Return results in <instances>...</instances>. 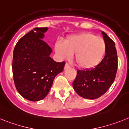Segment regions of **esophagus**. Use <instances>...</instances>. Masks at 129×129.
<instances>
[{
	"label": "esophagus",
	"instance_id": "obj_1",
	"mask_svg": "<svg viewBox=\"0 0 129 129\" xmlns=\"http://www.w3.org/2000/svg\"><path fill=\"white\" fill-rule=\"evenodd\" d=\"M69 67H70V65L68 64V63H66V65H65L64 69H68V68H69Z\"/></svg>",
	"mask_w": 129,
	"mask_h": 129
}]
</instances>
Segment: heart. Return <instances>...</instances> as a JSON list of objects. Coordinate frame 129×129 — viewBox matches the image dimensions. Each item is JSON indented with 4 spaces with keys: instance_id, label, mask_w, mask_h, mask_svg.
I'll return each instance as SVG.
<instances>
[{
    "instance_id": "obj_1",
    "label": "heart",
    "mask_w": 129,
    "mask_h": 129,
    "mask_svg": "<svg viewBox=\"0 0 129 129\" xmlns=\"http://www.w3.org/2000/svg\"><path fill=\"white\" fill-rule=\"evenodd\" d=\"M54 49L58 58L66 60L74 54L77 66L83 69L94 68L101 61L106 52V43L100 37L91 33L70 36L62 43L58 41Z\"/></svg>"
}]
</instances>
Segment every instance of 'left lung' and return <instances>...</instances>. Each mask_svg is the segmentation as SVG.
<instances>
[{"label": "left lung", "instance_id": "8db88e82", "mask_svg": "<svg viewBox=\"0 0 129 129\" xmlns=\"http://www.w3.org/2000/svg\"><path fill=\"white\" fill-rule=\"evenodd\" d=\"M106 43V54L95 68L77 70L73 82L75 91L83 98L95 99L107 91L116 78L117 55L115 43L105 32H102Z\"/></svg>", "mask_w": 129, "mask_h": 129}]
</instances>
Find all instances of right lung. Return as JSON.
<instances>
[{
  "mask_svg": "<svg viewBox=\"0 0 129 129\" xmlns=\"http://www.w3.org/2000/svg\"><path fill=\"white\" fill-rule=\"evenodd\" d=\"M47 29L34 28L18 41L13 51L12 71L15 88L22 97L31 101L47 95L54 78L66 64L50 57L52 49L42 40Z\"/></svg>",
  "mask_w": 129,
  "mask_h": 129,
  "instance_id": "right-lung-1",
  "label": "right lung"
}]
</instances>
